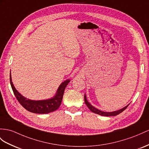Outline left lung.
<instances>
[{"mask_svg":"<svg viewBox=\"0 0 149 149\" xmlns=\"http://www.w3.org/2000/svg\"><path fill=\"white\" fill-rule=\"evenodd\" d=\"M84 101H85L86 104L87 105V107L89 108V109L91 110V111L94 113H96V114H100V115L104 116H116V115H118V114H119L120 113H121V112H123V111H124V110H125V109L128 107V106L129 105V104H128V105H127V106H126L125 107H124L123 108H122V109H119V110H117V111H112V112H104V111H101V110L96 108L95 107H94L93 106L91 105V104L89 103V102L88 101H87L86 94H84Z\"/></svg>","mask_w":149,"mask_h":149,"instance_id":"left-lung-1","label":"left lung"}]
</instances>
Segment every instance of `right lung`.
Here are the masks:
<instances>
[{"mask_svg":"<svg viewBox=\"0 0 149 149\" xmlns=\"http://www.w3.org/2000/svg\"><path fill=\"white\" fill-rule=\"evenodd\" d=\"M10 82L13 93L19 102L28 111L36 114H47L55 111L61 104L66 86L70 82V79L66 80L60 85L55 96L48 100L35 101L22 96L15 88L10 74Z\"/></svg>","mask_w":149,"mask_h":149,"instance_id":"add662e5","label":"right lung"}]
</instances>
